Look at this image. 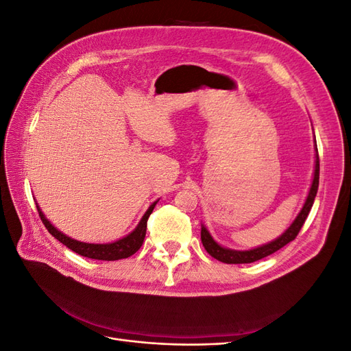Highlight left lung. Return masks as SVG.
Listing matches in <instances>:
<instances>
[{
  "mask_svg": "<svg viewBox=\"0 0 351 351\" xmlns=\"http://www.w3.org/2000/svg\"><path fill=\"white\" fill-rule=\"evenodd\" d=\"M317 186H319V155H317V147H316L315 173H313V182H312V186L309 190V195H307L304 205H303L302 210L299 212V215H297L295 219L293 221V224L287 228L278 239H275L274 241H269L267 244H263V246L254 247L250 250H232V249L222 247L221 244H218L214 239H212L206 227L202 226V230H200L202 244H204L205 250L210 254L212 258H215L217 261L224 262V263H252V262H256L262 258L269 256V254L284 247L285 244L293 241L297 237V234H299L300 228L303 227L304 221L312 209L315 196L317 193Z\"/></svg>",
  "mask_w": 351,
  "mask_h": 351,
  "instance_id": "left-lung-1",
  "label": "left lung"
}]
</instances>
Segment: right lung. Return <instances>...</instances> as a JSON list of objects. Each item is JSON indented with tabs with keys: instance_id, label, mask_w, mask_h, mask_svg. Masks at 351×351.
Listing matches in <instances>:
<instances>
[{
	"instance_id": "add662e5",
	"label": "right lung",
	"mask_w": 351,
	"mask_h": 351,
	"mask_svg": "<svg viewBox=\"0 0 351 351\" xmlns=\"http://www.w3.org/2000/svg\"><path fill=\"white\" fill-rule=\"evenodd\" d=\"M158 202V200H156ZM156 202L149 206L145 212V215L142 217L141 222L137 224V227L130 232V234H127L125 237L112 241V243H107V244H95V243H83V241H77L71 237H67L66 234H62L61 231H58L54 226L51 224V222L45 218L44 212L40 210L39 206L38 212H39V217L44 222V226L47 227V230L51 232L52 236H54L60 243L64 244L70 250L79 253L80 256L84 258H89V259H98V261H119V259H125L134 254L137 250L141 249V246L143 244L145 236H146V226H147V218L152 214V210L156 205Z\"/></svg>"
}]
</instances>
